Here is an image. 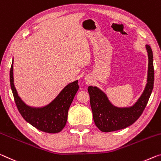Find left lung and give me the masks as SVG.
<instances>
[{
    "label": "left lung",
    "instance_id": "8db88e82",
    "mask_svg": "<svg viewBox=\"0 0 161 161\" xmlns=\"http://www.w3.org/2000/svg\"><path fill=\"white\" fill-rule=\"evenodd\" d=\"M148 56L147 84L143 92L133 105L117 108L109 101L108 97L97 86H89L90 105L96 126L102 132H113L131 125L141 115L153 89V56L151 48L145 45Z\"/></svg>",
    "mask_w": 161,
    "mask_h": 161
}]
</instances>
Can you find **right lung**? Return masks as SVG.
Listing matches in <instances>:
<instances>
[{
  "label": "right lung",
  "mask_w": 161,
  "mask_h": 161,
  "mask_svg": "<svg viewBox=\"0 0 161 161\" xmlns=\"http://www.w3.org/2000/svg\"><path fill=\"white\" fill-rule=\"evenodd\" d=\"M14 58L10 70V82L15 103L21 116L36 128L48 133H57L62 130L67 121L68 110L79 90L78 80L65 86L57 97L42 108H32L25 104L15 88L14 83Z\"/></svg>",
  "instance_id": "add662e5"
}]
</instances>
